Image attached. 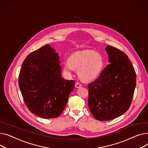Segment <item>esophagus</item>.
I'll return each instance as SVG.
<instances>
[{
	"label": "esophagus",
	"instance_id": "34e87169",
	"mask_svg": "<svg viewBox=\"0 0 148 148\" xmlns=\"http://www.w3.org/2000/svg\"><path fill=\"white\" fill-rule=\"evenodd\" d=\"M75 86L76 88H79V87H81V86H82V84H80L79 82H76L75 84Z\"/></svg>",
	"mask_w": 148,
	"mask_h": 148
}]
</instances>
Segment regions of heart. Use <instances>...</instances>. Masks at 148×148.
<instances>
[{"label": "heart", "instance_id": "heart-1", "mask_svg": "<svg viewBox=\"0 0 148 148\" xmlns=\"http://www.w3.org/2000/svg\"><path fill=\"white\" fill-rule=\"evenodd\" d=\"M105 68L102 54L93 50L86 49L75 52L70 56L68 62L63 64V69L67 73L77 70L81 79L90 81L97 78Z\"/></svg>", "mask_w": 148, "mask_h": 148}]
</instances>
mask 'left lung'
<instances>
[{
  "mask_svg": "<svg viewBox=\"0 0 148 148\" xmlns=\"http://www.w3.org/2000/svg\"><path fill=\"white\" fill-rule=\"evenodd\" d=\"M110 64L88 85V106L93 116L108 121L124 114L129 109L136 85V74L123 51L108 45Z\"/></svg>",
  "mask_w": 148,
  "mask_h": 148,
  "instance_id": "8db88e82",
  "label": "left lung"
}]
</instances>
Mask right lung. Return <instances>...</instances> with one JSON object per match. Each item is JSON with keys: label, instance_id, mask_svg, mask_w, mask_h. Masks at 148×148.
I'll use <instances>...</instances> for the list:
<instances>
[{"label": "right lung", "instance_id": "obj_1", "mask_svg": "<svg viewBox=\"0 0 148 148\" xmlns=\"http://www.w3.org/2000/svg\"><path fill=\"white\" fill-rule=\"evenodd\" d=\"M58 54L45 45L29 54L23 63L18 84L29 110L42 118H57L64 110L73 80L62 77Z\"/></svg>", "mask_w": 148, "mask_h": 148}]
</instances>
